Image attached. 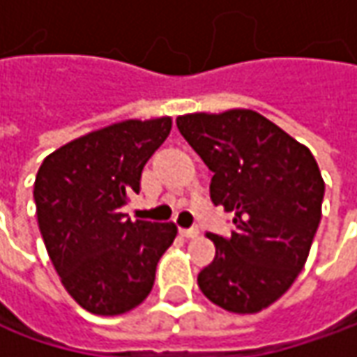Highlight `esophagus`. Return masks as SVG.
<instances>
[{
  "label": "esophagus",
  "instance_id": "34e87169",
  "mask_svg": "<svg viewBox=\"0 0 357 357\" xmlns=\"http://www.w3.org/2000/svg\"><path fill=\"white\" fill-rule=\"evenodd\" d=\"M185 238H197L199 236V228H181L178 230Z\"/></svg>",
  "mask_w": 357,
  "mask_h": 357
}]
</instances>
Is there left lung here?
Returning a JSON list of instances; mask_svg holds the SVG:
<instances>
[{
    "mask_svg": "<svg viewBox=\"0 0 357 357\" xmlns=\"http://www.w3.org/2000/svg\"><path fill=\"white\" fill-rule=\"evenodd\" d=\"M176 127L214 172L211 199L234 213L230 238L206 234L202 294L234 314L274 304L298 278L322 218L324 178L306 144L252 109L188 113Z\"/></svg>",
    "mask_w": 357,
    "mask_h": 357,
    "instance_id": "left-lung-1",
    "label": "left lung"
}]
</instances>
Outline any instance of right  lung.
I'll return each instance as SVG.
<instances>
[{"label":"right lung","instance_id":"1","mask_svg":"<svg viewBox=\"0 0 357 357\" xmlns=\"http://www.w3.org/2000/svg\"><path fill=\"white\" fill-rule=\"evenodd\" d=\"M171 127V117L119 121L59 146L37 171V225L49 258L65 290L91 314L137 308L176 238L174 222H132L121 213Z\"/></svg>","mask_w":357,"mask_h":357}]
</instances>
